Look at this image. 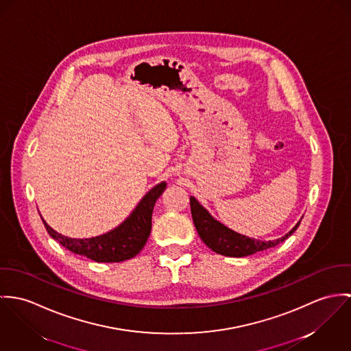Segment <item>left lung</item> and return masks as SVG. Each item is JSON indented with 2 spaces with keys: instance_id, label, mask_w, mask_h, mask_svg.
<instances>
[{
  "instance_id": "8db88e82",
  "label": "left lung",
  "mask_w": 351,
  "mask_h": 351,
  "mask_svg": "<svg viewBox=\"0 0 351 351\" xmlns=\"http://www.w3.org/2000/svg\"><path fill=\"white\" fill-rule=\"evenodd\" d=\"M190 204H191V214H193L195 228L202 241L213 252L222 256H228V257H245V256L254 254L257 252L271 249L295 233L302 221L300 219L291 232H288L281 238L272 239V241H261L243 234L237 233L232 229H229L228 226L217 221L195 199L194 196L190 197Z\"/></svg>"
}]
</instances>
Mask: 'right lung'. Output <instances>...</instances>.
<instances>
[{"label":"right lung","instance_id":"obj_1","mask_svg":"<svg viewBox=\"0 0 351 351\" xmlns=\"http://www.w3.org/2000/svg\"><path fill=\"white\" fill-rule=\"evenodd\" d=\"M167 187L165 182L156 184L138 202L130 215L117 228L91 238H70L55 232L44 219L48 234L70 252L97 263H121L133 258L147 243L152 229V213L157 199Z\"/></svg>","mask_w":351,"mask_h":351}]
</instances>
